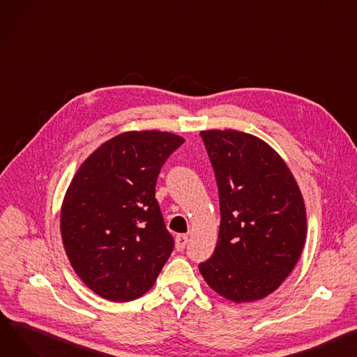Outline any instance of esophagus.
Wrapping results in <instances>:
<instances>
[{
    "label": "esophagus",
    "instance_id": "esophagus-1",
    "mask_svg": "<svg viewBox=\"0 0 357 357\" xmlns=\"http://www.w3.org/2000/svg\"><path fill=\"white\" fill-rule=\"evenodd\" d=\"M186 244H188V235L181 234V235H178L176 238H175V247H176L178 251H183Z\"/></svg>",
    "mask_w": 357,
    "mask_h": 357
}]
</instances>
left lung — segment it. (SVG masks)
Segmentation results:
<instances>
[{
    "instance_id": "1",
    "label": "left lung",
    "mask_w": 357,
    "mask_h": 357,
    "mask_svg": "<svg viewBox=\"0 0 357 357\" xmlns=\"http://www.w3.org/2000/svg\"><path fill=\"white\" fill-rule=\"evenodd\" d=\"M215 172L221 225L213 255L199 264L208 286L234 303L274 293L301 255L305 205L287 163L263 139L202 130Z\"/></svg>"
}]
</instances>
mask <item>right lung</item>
Returning a JSON list of instances; mask_svg holds the SVG:
<instances>
[{
	"instance_id": "add662e5",
	"label": "right lung",
	"mask_w": 357,
	"mask_h": 357,
	"mask_svg": "<svg viewBox=\"0 0 357 357\" xmlns=\"http://www.w3.org/2000/svg\"><path fill=\"white\" fill-rule=\"evenodd\" d=\"M183 142L171 132L130 130L79 166L63 198L60 231L71 267L93 293L126 303L153 287L174 250L155 185Z\"/></svg>"
}]
</instances>
